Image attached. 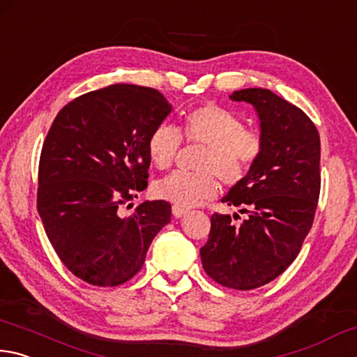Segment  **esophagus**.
Instances as JSON below:
<instances>
[{
    "mask_svg": "<svg viewBox=\"0 0 357 357\" xmlns=\"http://www.w3.org/2000/svg\"><path fill=\"white\" fill-rule=\"evenodd\" d=\"M186 213H188V210H186V208L177 207V205H174V207H172V215H174L175 218H182V216L186 215Z\"/></svg>",
    "mask_w": 357,
    "mask_h": 357,
    "instance_id": "obj_1",
    "label": "esophagus"
}]
</instances>
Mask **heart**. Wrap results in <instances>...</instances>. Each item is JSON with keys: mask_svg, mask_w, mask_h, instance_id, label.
Wrapping results in <instances>:
<instances>
[{"mask_svg": "<svg viewBox=\"0 0 357 357\" xmlns=\"http://www.w3.org/2000/svg\"><path fill=\"white\" fill-rule=\"evenodd\" d=\"M182 135L186 142L204 146L197 160L201 171L172 172L153 186L156 197L182 208L196 207L213 197L220 188L218 177L226 185L241 182L264 147L260 136L246 130L238 116L208 103L186 112L182 133L171 123H161L150 133L147 153L155 167L172 166L182 146Z\"/></svg>", "mask_w": 357, "mask_h": 357, "instance_id": "1", "label": "heart"}]
</instances>
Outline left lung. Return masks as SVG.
Here are the masks:
<instances>
[{
	"mask_svg": "<svg viewBox=\"0 0 357 357\" xmlns=\"http://www.w3.org/2000/svg\"><path fill=\"white\" fill-rule=\"evenodd\" d=\"M260 121L261 153L221 201L248 218L211 215L201 248L205 273L227 289L252 290L280 276L301 251L320 197V135L307 114L270 89L235 91ZM240 218L234 215V220Z\"/></svg>",
	"mask_w": 357,
	"mask_h": 357,
	"instance_id": "8db88e82",
	"label": "left lung"
}]
</instances>
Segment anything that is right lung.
Listing matches in <instances>:
<instances>
[{
	"instance_id": "add662e5",
	"label": "right lung",
	"mask_w": 357,
	"mask_h": 357,
	"mask_svg": "<svg viewBox=\"0 0 357 357\" xmlns=\"http://www.w3.org/2000/svg\"><path fill=\"white\" fill-rule=\"evenodd\" d=\"M171 109L152 87L112 84L72 100L52 123L37 211L62 264L87 284L127 282L171 221L166 201L142 202L130 216L121 211L147 188V139Z\"/></svg>"
}]
</instances>
